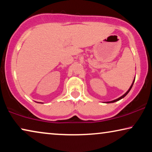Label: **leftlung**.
<instances>
[{
  "label": "left lung",
  "instance_id": "left-lung-1",
  "mask_svg": "<svg viewBox=\"0 0 152 152\" xmlns=\"http://www.w3.org/2000/svg\"><path fill=\"white\" fill-rule=\"evenodd\" d=\"M134 81H135V80H134V82H133V83H132V85H131L130 88H129V90H128L127 91H126V92L125 93H124V94L123 95H122V96H121V97H119V98H118V99H114V100H113V101H110V102H106V103H113V102H117V101H118V100H120V99H122V98H123V97H125V96H126V95L128 94V93H129V91H130V90H131V89H132V86H133V84H134Z\"/></svg>",
  "mask_w": 152,
  "mask_h": 152
}]
</instances>
